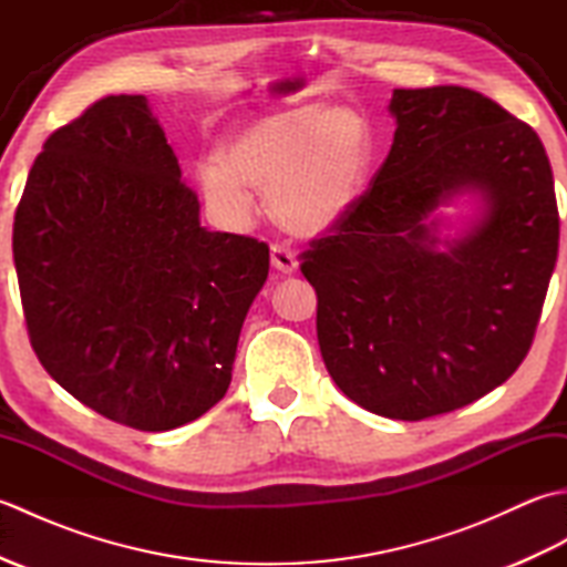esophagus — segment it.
<instances>
[{"label":"esophagus","instance_id":"34e87169","mask_svg":"<svg viewBox=\"0 0 567 567\" xmlns=\"http://www.w3.org/2000/svg\"><path fill=\"white\" fill-rule=\"evenodd\" d=\"M270 262H272L275 270H280L285 275H290V272L297 270V256L282 244H275L270 248Z\"/></svg>","mask_w":567,"mask_h":567}]
</instances>
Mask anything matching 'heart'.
Returning a JSON list of instances; mask_svg holds the SVG:
<instances>
[{
  "mask_svg": "<svg viewBox=\"0 0 567 567\" xmlns=\"http://www.w3.org/2000/svg\"><path fill=\"white\" fill-rule=\"evenodd\" d=\"M375 138L348 106H297L240 128L224 158L199 165L204 197L226 221L246 224L254 189L268 192L270 214L290 234L317 236L341 224L363 195Z\"/></svg>",
  "mask_w": 567,
  "mask_h": 567,
  "instance_id": "1",
  "label": "heart"
}]
</instances>
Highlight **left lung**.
<instances>
[{"instance_id":"left-lung-1","label":"left lung","mask_w":567,"mask_h":567,"mask_svg":"<svg viewBox=\"0 0 567 567\" xmlns=\"http://www.w3.org/2000/svg\"><path fill=\"white\" fill-rule=\"evenodd\" d=\"M394 141L368 192L302 252L321 358L372 414L421 421L514 375L558 258L553 173L536 131L455 84L394 90ZM461 194L481 216L440 240L430 214Z\"/></svg>"}]
</instances>
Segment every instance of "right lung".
Masks as SVG:
<instances>
[{
	"instance_id": "add662e5",
	"label": "right lung",
	"mask_w": 567,
	"mask_h": 567,
	"mask_svg": "<svg viewBox=\"0 0 567 567\" xmlns=\"http://www.w3.org/2000/svg\"><path fill=\"white\" fill-rule=\"evenodd\" d=\"M11 246L33 351L84 406L171 431L226 394L270 250L199 224L143 94L104 97L48 136Z\"/></svg>"
}]
</instances>
